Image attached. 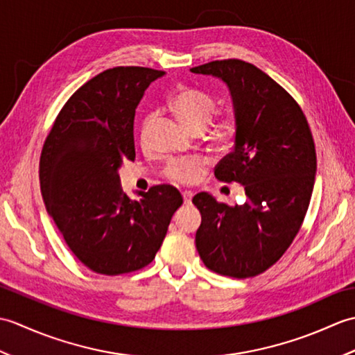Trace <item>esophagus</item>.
<instances>
[{
    "instance_id": "34e87169",
    "label": "esophagus",
    "mask_w": 355,
    "mask_h": 355,
    "mask_svg": "<svg viewBox=\"0 0 355 355\" xmlns=\"http://www.w3.org/2000/svg\"><path fill=\"white\" fill-rule=\"evenodd\" d=\"M182 195H183V201H184V205H191L192 197H193L192 191H184Z\"/></svg>"
}]
</instances>
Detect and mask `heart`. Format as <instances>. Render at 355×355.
<instances>
[{"mask_svg": "<svg viewBox=\"0 0 355 355\" xmlns=\"http://www.w3.org/2000/svg\"><path fill=\"white\" fill-rule=\"evenodd\" d=\"M171 108L178 119L193 132H206L209 145L218 150L230 149L239 135V119L235 111H225L214 121L218 103L214 96L198 88H182L172 96ZM153 116L145 119L149 126ZM209 166L206 157H191L186 160H172L163 169V177L177 184H193L202 177Z\"/></svg>", "mask_w": 355, "mask_h": 355, "instance_id": "heart-1", "label": "heart"}]
</instances>
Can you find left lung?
Masks as SVG:
<instances>
[{"instance_id":"8db88e82","label":"left lung","mask_w":355,"mask_h":355,"mask_svg":"<svg viewBox=\"0 0 355 355\" xmlns=\"http://www.w3.org/2000/svg\"><path fill=\"white\" fill-rule=\"evenodd\" d=\"M191 71L229 85L239 135L215 177L243 184L247 198L229 206L206 192L195 195L192 202L201 212L195 244L209 270L254 277L282 258L302 227L315 177L310 125L293 96L253 64L223 59Z\"/></svg>"}]
</instances>
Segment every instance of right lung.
<instances>
[{
    "mask_svg": "<svg viewBox=\"0 0 355 355\" xmlns=\"http://www.w3.org/2000/svg\"><path fill=\"white\" fill-rule=\"evenodd\" d=\"M163 74L148 67L99 73L65 102L44 141L45 207L73 254L94 273L117 276L146 267L183 205L168 184L139 192L137 201L120 187L119 168L135 158V108Z\"/></svg>",
    "mask_w": 355,
    "mask_h": 355,
    "instance_id": "1",
    "label": "right lung"
}]
</instances>
